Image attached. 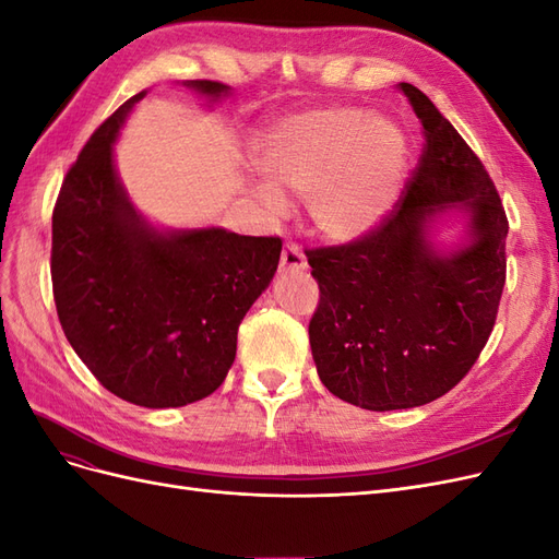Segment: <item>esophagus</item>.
Returning a JSON list of instances; mask_svg holds the SVG:
<instances>
[{"mask_svg":"<svg viewBox=\"0 0 559 559\" xmlns=\"http://www.w3.org/2000/svg\"><path fill=\"white\" fill-rule=\"evenodd\" d=\"M308 267L306 253H302L296 245H286L280 259V273H302Z\"/></svg>","mask_w":559,"mask_h":559,"instance_id":"obj_1","label":"esophagus"}]
</instances>
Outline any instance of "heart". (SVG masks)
<instances>
[{
  "mask_svg": "<svg viewBox=\"0 0 559 559\" xmlns=\"http://www.w3.org/2000/svg\"><path fill=\"white\" fill-rule=\"evenodd\" d=\"M408 156V134L389 116L354 107L298 114L257 144L253 163L265 179L257 198L273 216L286 212L282 193L306 200L326 240L357 242L396 207Z\"/></svg>",
  "mask_w": 559,
  "mask_h": 559,
  "instance_id": "heart-1",
  "label": "heart"
}]
</instances>
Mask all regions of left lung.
I'll return each instance as SVG.
<instances>
[{"instance_id":"8db88e82","label":"left lung","mask_w":559,"mask_h":559,"mask_svg":"<svg viewBox=\"0 0 559 559\" xmlns=\"http://www.w3.org/2000/svg\"><path fill=\"white\" fill-rule=\"evenodd\" d=\"M425 154L392 218L366 238L312 249L319 284L310 347L329 392L366 411L417 408L448 394L495 329L509 222L483 163L413 83ZM456 213L457 240H437Z\"/></svg>"}]
</instances>
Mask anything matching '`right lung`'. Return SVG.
I'll return each instance as SVG.
<instances>
[{
	"label": "right lung",
	"mask_w": 559,
	"mask_h": 559,
	"mask_svg": "<svg viewBox=\"0 0 559 559\" xmlns=\"http://www.w3.org/2000/svg\"><path fill=\"white\" fill-rule=\"evenodd\" d=\"M212 107L233 91L183 81ZM146 91L99 126L53 210L50 277L62 331L118 399L179 408L222 386L245 314L275 277L280 238L222 226L158 228L132 205L114 144Z\"/></svg>",
	"instance_id": "add662e5"
}]
</instances>
